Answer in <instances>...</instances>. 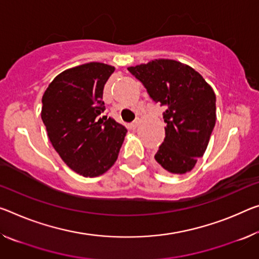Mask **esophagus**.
I'll list each match as a JSON object with an SVG mask.
<instances>
[{
	"label": "esophagus",
	"instance_id": "1",
	"mask_svg": "<svg viewBox=\"0 0 259 259\" xmlns=\"http://www.w3.org/2000/svg\"><path fill=\"white\" fill-rule=\"evenodd\" d=\"M138 124H139V120H136V121H134L133 123H131L130 124V128L133 129V130H135L138 126Z\"/></svg>",
	"mask_w": 259,
	"mask_h": 259
}]
</instances>
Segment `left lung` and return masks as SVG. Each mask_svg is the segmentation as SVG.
<instances>
[{"label":"left lung","mask_w":259,"mask_h":259,"mask_svg":"<svg viewBox=\"0 0 259 259\" xmlns=\"http://www.w3.org/2000/svg\"><path fill=\"white\" fill-rule=\"evenodd\" d=\"M128 70L166 109V137L155 161L169 174L188 173L203 157L214 128V91L199 72L175 60H153Z\"/></svg>","instance_id":"left-lung-1"}]
</instances>
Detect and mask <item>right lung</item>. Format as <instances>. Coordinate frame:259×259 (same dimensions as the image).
<instances>
[{
  "instance_id": "right-lung-1",
  "label": "right lung",
  "mask_w": 259,
  "mask_h": 259,
  "mask_svg": "<svg viewBox=\"0 0 259 259\" xmlns=\"http://www.w3.org/2000/svg\"><path fill=\"white\" fill-rule=\"evenodd\" d=\"M112 65L90 62L57 75L42 96L41 118L65 165L85 178L102 175L118 157L126 129L107 116L102 94Z\"/></svg>"
}]
</instances>
